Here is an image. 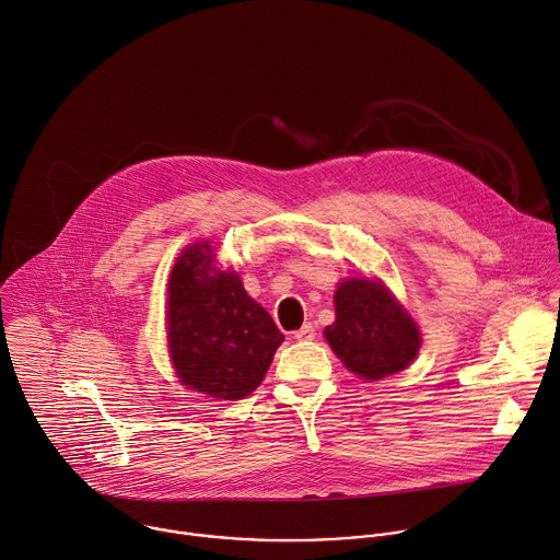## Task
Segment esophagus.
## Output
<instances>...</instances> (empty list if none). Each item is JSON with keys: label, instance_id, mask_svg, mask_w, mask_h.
Segmentation results:
<instances>
[{"label": "esophagus", "instance_id": "esophagus-1", "mask_svg": "<svg viewBox=\"0 0 560 560\" xmlns=\"http://www.w3.org/2000/svg\"><path fill=\"white\" fill-rule=\"evenodd\" d=\"M292 336H294V340H312V338L316 336V331H314L312 325H303V327L296 329Z\"/></svg>", "mask_w": 560, "mask_h": 560}]
</instances>
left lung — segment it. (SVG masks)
I'll return each instance as SVG.
<instances>
[{
	"label": "left lung",
	"instance_id": "8db88e82",
	"mask_svg": "<svg viewBox=\"0 0 560 560\" xmlns=\"http://www.w3.org/2000/svg\"><path fill=\"white\" fill-rule=\"evenodd\" d=\"M334 303L336 320L325 327V338L355 376L381 381L418 355V325L383 283L349 279L338 285Z\"/></svg>",
	"mask_w": 560,
	"mask_h": 560
}]
</instances>
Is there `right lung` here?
I'll return each mask as SVG.
<instances>
[{
  "mask_svg": "<svg viewBox=\"0 0 560 560\" xmlns=\"http://www.w3.org/2000/svg\"><path fill=\"white\" fill-rule=\"evenodd\" d=\"M211 246L186 248L168 279V349L177 378L218 400L253 394L283 334L235 272H209Z\"/></svg>",
  "mask_w": 560,
  "mask_h": 560,
  "instance_id": "right-lung-1",
  "label": "right lung"
}]
</instances>
